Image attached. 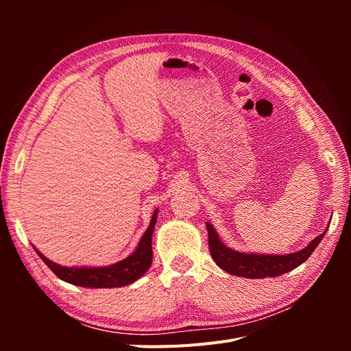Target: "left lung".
<instances>
[{
	"label": "left lung",
	"mask_w": 351,
	"mask_h": 351,
	"mask_svg": "<svg viewBox=\"0 0 351 351\" xmlns=\"http://www.w3.org/2000/svg\"><path fill=\"white\" fill-rule=\"evenodd\" d=\"M208 228V243L212 259L215 261L219 268L226 272L243 278H267L278 277L285 272H290L302 265L311 256L317 244L324 239L326 230L321 236L313 239L307 246L295 253L289 254H254V253H240L227 247L217 234L210 222H206Z\"/></svg>",
	"instance_id": "8db88e82"
}]
</instances>
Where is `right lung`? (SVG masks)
Here are the masks:
<instances>
[{
  "instance_id": "right-lung-1",
  "label": "right lung",
  "mask_w": 351,
  "mask_h": 351,
  "mask_svg": "<svg viewBox=\"0 0 351 351\" xmlns=\"http://www.w3.org/2000/svg\"><path fill=\"white\" fill-rule=\"evenodd\" d=\"M158 209H155L149 227L142 236L139 246L130 254L120 262L104 268H69L61 267L52 261L47 259L38 249L36 253L39 258L45 262L47 267L54 272L62 281L79 285L89 287V289H112V287H124L134 282L137 278L149 269L152 263V232L155 228Z\"/></svg>"
}]
</instances>
